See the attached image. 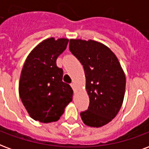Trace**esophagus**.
<instances>
[{"instance_id": "obj_1", "label": "esophagus", "mask_w": 149, "mask_h": 149, "mask_svg": "<svg viewBox=\"0 0 149 149\" xmlns=\"http://www.w3.org/2000/svg\"><path fill=\"white\" fill-rule=\"evenodd\" d=\"M70 86H71V87H72V89L74 90V92H75V91H76L75 84H74V83H71V84H70Z\"/></svg>"}]
</instances>
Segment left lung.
I'll use <instances>...</instances> for the list:
<instances>
[{
  "instance_id": "left-lung-1",
  "label": "left lung",
  "mask_w": 149,
  "mask_h": 149,
  "mask_svg": "<svg viewBox=\"0 0 149 149\" xmlns=\"http://www.w3.org/2000/svg\"><path fill=\"white\" fill-rule=\"evenodd\" d=\"M69 47L85 71L90 105L80 113L82 121L90 127L103 126L122 106L126 83L123 69L114 53L100 42L70 39Z\"/></svg>"
}]
</instances>
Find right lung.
<instances>
[{"label": "right lung", "mask_w": 149, "mask_h": 149, "mask_svg": "<svg viewBox=\"0 0 149 149\" xmlns=\"http://www.w3.org/2000/svg\"><path fill=\"white\" fill-rule=\"evenodd\" d=\"M68 39L43 40L26 58L19 82V94L29 116L42 123L60 118L72 101L73 90L63 82V71L56 59L66 50Z\"/></svg>", "instance_id": "right-lung-1"}]
</instances>
